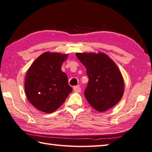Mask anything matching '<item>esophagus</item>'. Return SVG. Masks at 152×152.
I'll return each mask as SVG.
<instances>
[{
	"mask_svg": "<svg viewBox=\"0 0 152 152\" xmlns=\"http://www.w3.org/2000/svg\"><path fill=\"white\" fill-rule=\"evenodd\" d=\"M73 89L74 91L77 93H79L81 91V88H80V86H74L73 88Z\"/></svg>",
	"mask_w": 152,
	"mask_h": 152,
	"instance_id": "esophagus-1",
	"label": "esophagus"
}]
</instances>
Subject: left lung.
I'll return each mask as SVG.
<instances>
[{
	"mask_svg": "<svg viewBox=\"0 0 152 152\" xmlns=\"http://www.w3.org/2000/svg\"><path fill=\"white\" fill-rule=\"evenodd\" d=\"M76 56L86 68L89 81L84 95L89 104L99 112L114 106L124 94V82L114 61L104 53Z\"/></svg>",
	"mask_w": 152,
	"mask_h": 152,
	"instance_id": "left-lung-1",
	"label": "left lung"
}]
</instances>
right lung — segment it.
<instances>
[{
    "label": "right lung",
    "mask_w": 152,
    "mask_h": 152,
    "mask_svg": "<svg viewBox=\"0 0 152 152\" xmlns=\"http://www.w3.org/2000/svg\"><path fill=\"white\" fill-rule=\"evenodd\" d=\"M67 55L46 52L34 61L25 78V90L35 108L51 113L60 107L72 91L61 65Z\"/></svg>",
    "instance_id": "add662e5"
}]
</instances>
